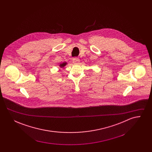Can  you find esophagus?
Returning a JSON list of instances; mask_svg holds the SVG:
<instances>
[{
  "mask_svg": "<svg viewBox=\"0 0 152 152\" xmlns=\"http://www.w3.org/2000/svg\"><path fill=\"white\" fill-rule=\"evenodd\" d=\"M72 61L74 64H79L80 63V59L79 58H73Z\"/></svg>",
  "mask_w": 152,
  "mask_h": 152,
  "instance_id": "1",
  "label": "esophagus"
}]
</instances>
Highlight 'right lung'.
<instances>
[{
	"label": "right lung",
	"instance_id": "1",
	"mask_svg": "<svg viewBox=\"0 0 152 152\" xmlns=\"http://www.w3.org/2000/svg\"><path fill=\"white\" fill-rule=\"evenodd\" d=\"M66 64H67V63H66V62H64V63H60V64H59V67H60V68H64Z\"/></svg>",
	"mask_w": 152,
	"mask_h": 152
}]
</instances>
